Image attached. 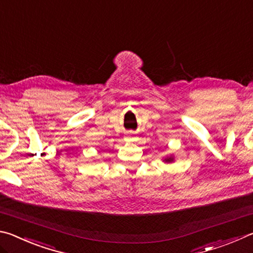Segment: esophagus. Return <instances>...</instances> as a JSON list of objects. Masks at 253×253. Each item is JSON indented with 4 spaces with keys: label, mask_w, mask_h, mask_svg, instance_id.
Instances as JSON below:
<instances>
[{
    "label": "esophagus",
    "mask_w": 253,
    "mask_h": 253,
    "mask_svg": "<svg viewBox=\"0 0 253 253\" xmlns=\"http://www.w3.org/2000/svg\"><path fill=\"white\" fill-rule=\"evenodd\" d=\"M126 140L127 142H132L134 140V134H132L131 131L127 132V136H126Z\"/></svg>",
    "instance_id": "esophagus-1"
}]
</instances>
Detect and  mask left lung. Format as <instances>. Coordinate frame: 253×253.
<instances>
[{"instance_id": "8db88e82", "label": "left lung", "mask_w": 253, "mask_h": 253, "mask_svg": "<svg viewBox=\"0 0 253 253\" xmlns=\"http://www.w3.org/2000/svg\"><path fill=\"white\" fill-rule=\"evenodd\" d=\"M165 161H166V162H172V161H173V158H172V157H169V158H166Z\"/></svg>"}]
</instances>
